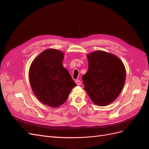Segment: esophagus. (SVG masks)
Masks as SVG:
<instances>
[{
  "label": "esophagus",
  "instance_id": "1",
  "mask_svg": "<svg viewBox=\"0 0 149 149\" xmlns=\"http://www.w3.org/2000/svg\"><path fill=\"white\" fill-rule=\"evenodd\" d=\"M75 83H76V84H77V85H80L81 84V81L79 80V79H76L75 81Z\"/></svg>",
  "mask_w": 149,
  "mask_h": 149
}]
</instances>
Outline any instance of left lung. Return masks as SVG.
I'll list each match as a JSON object with an SVG mask.
<instances>
[{"mask_svg": "<svg viewBox=\"0 0 149 149\" xmlns=\"http://www.w3.org/2000/svg\"><path fill=\"white\" fill-rule=\"evenodd\" d=\"M88 70L82 77L84 90L96 105L113 102L123 89L126 77L123 63L113 54L96 51L89 54Z\"/></svg>", "mask_w": 149, "mask_h": 149, "instance_id": "left-lung-1", "label": "left lung"}]
</instances>
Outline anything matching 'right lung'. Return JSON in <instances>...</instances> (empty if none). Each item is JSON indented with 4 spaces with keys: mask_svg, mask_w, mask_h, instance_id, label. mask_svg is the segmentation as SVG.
<instances>
[{
    "mask_svg": "<svg viewBox=\"0 0 149 149\" xmlns=\"http://www.w3.org/2000/svg\"><path fill=\"white\" fill-rule=\"evenodd\" d=\"M63 58L62 52L47 49L35 58L29 69L30 83L35 96L53 107L62 105L76 86L62 65Z\"/></svg>",
    "mask_w": 149,
    "mask_h": 149,
    "instance_id": "obj_1",
    "label": "right lung"
}]
</instances>
